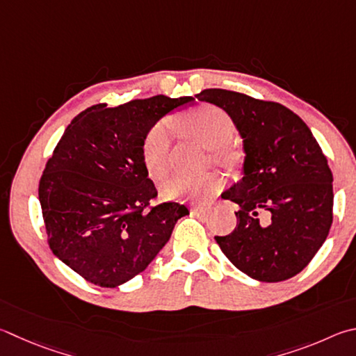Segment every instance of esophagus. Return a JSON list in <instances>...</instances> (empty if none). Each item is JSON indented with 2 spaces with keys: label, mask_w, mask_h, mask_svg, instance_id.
Returning a JSON list of instances; mask_svg holds the SVG:
<instances>
[{
  "label": "esophagus",
  "mask_w": 356,
  "mask_h": 356,
  "mask_svg": "<svg viewBox=\"0 0 356 356\" xmlns=\"http://www.w3.org/2000/svg\"><path fill=\"white\" fill-rule=\"evenodd\" d=\"M191 211L199 218H207V216H209V213H210V210L204 209V207H195V209H193Z\"/></svg>",
  "instance_id": "34e87169"
}]
</instances>
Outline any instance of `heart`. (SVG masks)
Here are the masks:
<instances>
[{"instance_id":"heart-1","label":"heart","mask_w":356,"mask_h":356,"mask_svg":"<svg viewBox=\"0 0 356 356\" xmlns=\"http://www.w3.org/2000/svg\"><path fill=\"white\" fill-rule=\"evenodd\" d=\"M182 126L191 137L207 147H221L235 135V122L232 116L215 104H199L185 116ZM170 127L166 121H159L146 132L141 145V159L146 172L154 180L163 179L170 170ZM216 151V149H215ZM222 186L218 174H204L199 177L174 176L161 186V196L170 200H200Z\"/></svg>"}]
</instances>
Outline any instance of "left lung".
<instances>
[{
	"mask_svg": "<svg viewBox=\"0 0 356 356\" xmlns=\"http://www.w3.org/2000/svg\"><path fill=\"white\" fill-rule=\"evenodd\" d=\"M196 98L224 108L244 138V177L222 195L240 209L236 227L216 243L252 279H291L313 260L333 222L327 157L300 116L279 102L222 88Z\"/></svg>",
	"mask_w": 356,
	"mask_h": 356,
	"instance_id": "8db88e82",
	"label": "left lung"
}]
</instances>
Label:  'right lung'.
Listing matches in <instances>:
<instances>
[{
	"label": "right lung",
	"instance_id": "1",
	"mask_svg": "<svg viewBox=\"0 0 356 356\" xmlns=\"http://www.w3.org/2000/svg\"><path fill=\"white\" fill-rule=\"evenodd\" d=\"M191 96L159 95L118 107L95 104L63 132L38 182L48 244L82 279L120 286L143 273L170 240L185 205L154 204L141 159L146 132Z\"/></svg>",
	"mask_w": 356,
	"mask_h": 356
}]
</instances>
